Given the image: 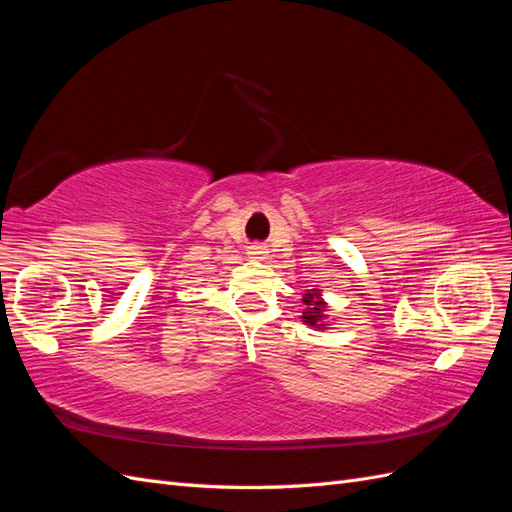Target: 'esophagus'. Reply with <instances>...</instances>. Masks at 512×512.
I'll return each mask as SVG.
<instances>
[{"mask_svg": "<svg viewBox=\"0 0 512 512\" xmlns=\"http://www.w3.org/2000/svg\"><path fill=\"white\" fill-rule=\"evenodd\" d=\"M247 256L254 258V260H262L267 256V250L262 245H250V250H247Z\"/></svg>", "mask_w": 512, "mask_h": 512, "instance_id": "34e87169", "label": "esophagus"}]
</instances>
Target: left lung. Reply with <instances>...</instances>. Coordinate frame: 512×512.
<instances>
[{
  "label": "left lung",
  "mask_w": 512,
  "mask_h": 512,
  "mask_svg": "<svg viewBox=\"0 0 512 512\" xmlns=\"http://www.w3.org/2000/svg\"><path fill=\"white\" fill-rule=\"evenodd\" d=\"M303 312H301V320L303 324H307V327H312L316 331H324L329 327L327 322V301L322 299V290L318 286L309 288L303 292Z\"/></svg>",
  "instance_id": "left-lung-1"
}]
</instances>
